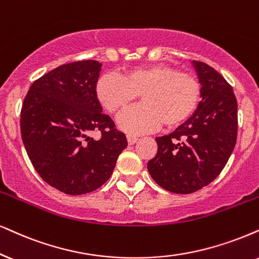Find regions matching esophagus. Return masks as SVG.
Listing matches in <instances>:
<instances>
[{
  "instance_id": "obj_1",
  "label": "esophagus",
  "mask_w": 259,
  "mask_h": 259,
  "mask_svg": "<svg viewBox=\"0 0 259 259\" xmlns=\"http://www.w3.org/2000/svg\"><path fill=\"white\" fill-rule=\"evenodd\" d=\"M126 139H127V143L129 145H135V143L137 142V137L136 136H133V135H126Z\"/></svg>"
}]
</instances>
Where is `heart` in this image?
Masks as SVG:
<instances>
[{"label":"heart","mask_w":259,"mask_h":259,"mask_svg":"<svg viewBox=\"0 0 259 259\" xmlns=\"http://www.w3.org/2000/svg\"><path fill=\"white\" fill-rule=\"evenodd\" d=\"M97 100L110 113H119L141 96L143 105L120 114L118 126L141 134L163 124L173 129L188 120L201 99V84L194 75L175 67L153 64L125 70L120 77L103 75L94 88Z\"/></svg>","instance_id":"1"}]
</instances>
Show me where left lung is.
<instances>
[{
  "instance_id": "obj_1",
  "label": "left lung",
  "mask_w": 259,
  "mask_h": 259,
  "mask_svg": "<svg viewBox=\"0 0 259 259\" xmlns=\"http://www.w3.org/2000/svg\"><path fill=\"white\" fill-rule=\"evenodd\" d=\"M201 101L192 116L168 135L156 137L158 153L147 163L154 182L175 194H192L214 181L237 142L238 104L224 76L192 61Z\"/></svg>"
}]
</instances>
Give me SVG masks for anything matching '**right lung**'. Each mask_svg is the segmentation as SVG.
Returning a JSON list of instances; mask_svg holds the SVG:
<instances>
[{
	"mask_svg": "<svg viewBox=\"0 0 259 259\" xmlns=\"http://www.w3.org/2000/svg\"><path fill=\"white\" fill-rule=\"evenodd\" d=\"M101 65H60L34 81L24 99L20 126L28 158L49 185L67 195L100 188L127 146L94 93ZM93 131H100L102 139L91 138Z\"/></svg>",
	"mask_w": 259,
	"mask_h": 259,
	"instance_id": "right-lung-1",
	"label": "right lung"
}]
</instances>
